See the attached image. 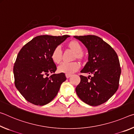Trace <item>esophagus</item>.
<instances>
[{
    "label": "esophagus",
    "mask_w": 134,
    "mask_h": 134,
    "mask_svg": "<svg viewBox=\"0 0 134 134\" xmlns=\"http://www.w3.org/2000/svg\"><path fill=\"white\" fill-rule=\"evenodd\" d=\"M71 76V74H66V77L67 78H69Z\"/></svg>",
    "instance_id": "esophagus-1"
}]
</instances>
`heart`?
<instances>
[{
  "instance_id": "1",
  "label": "heart",
  "mask_w": 134,
  "mask_h": 134,
  "mask_svg": "<svg viewBox=\"0 0 134 134\" xmlns=\"http://www.w3.org/2000/svg\"><path fill=\"white\" fill-rule=\"evenodd\" d=\"M66 47L72 51L74 52L73 59H77L79 60H83L84 59V54L83 53V48L81 44L76 40H71L67 43ZM51 58L53 62L59 64L62 59V52L59 47L54 48L52 52ZM80 65L77 62L70 63H63L58 68V71L60 73L66 74H72L75 72L80 68Z\"/></svg>"
}]
</instances>
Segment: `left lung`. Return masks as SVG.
<instances>
[{"instance_id":"obj_1","label":"left lung","mask_w":134,"mask_h":134,"mask_svg":"<svg viewBox=\"0 0 134 134\" xmlns=\"http://www.w3.org/2000/svg\"><path fill=\"white\" fill-rule=\"evenodd\" d=\"M84 44L88 52V61L81 72L92 74L87 78L80 75L75 90L85 103L97 106L107 102L118 90L121 74L116 53L100 37L88 35L74 36Z\"/></svg>"}]
</instances>
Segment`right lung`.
Instances as JSON below:
<instances>
[{"label": "right lung", "instance_id": "add662e5", "mask_svg": "<svg viewBox=\"0 0 134 134\" xmlns=\"http://www.w3.org/2000/svg\"><path fill=\"white\" fill-rule=\"evenodd\" d=\"M69 37L37 36L19 52L14 66L15 85L31 103L37 106L48 104L56 97L61 84L66 80L65 74H54L57 68L51 54L54 48ZM50 73L54 74L45 77Z\"/></svg>", "mask_w": 134, "mask_h": 134}]
</instances>
